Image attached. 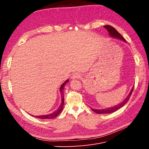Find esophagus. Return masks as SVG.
Returning a JSON list of instances; mask_svg holds the SVG:
<instances>
[{
  "mask_svg": "<svg viewBox=\"0 0 149 149\" xmlns=\"http://www.w3.org/2000/svg\"><path fill=\"white\" fill-rule=\"evenodd\" d=\"M79 78H80V74L76 73H74L71 76V79H78Z\"/></svg>",
  "mask_w": 149,
  "mask_h": 149,
  "instance_id": "1",
  "label": "esophagus"
}]
</instances>
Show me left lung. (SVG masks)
<instances>
[{"instance_id": "obj_1", "label": "left lung", "mask_w": 149, "mask_h": 149, "mask_svg": "<svg viewBox=\"0 0 149 149\" xmlns=\"http://www.w3.org/2000/svg\"><path fill=\"white\" fill-rule=\"evenodd\" d=\"M104 28H106L107 30V31H109V35L111 36V37L123 40H124V41L125 42V39L123 37H122L120 34L113 27V26H112L111 25H105ZM133 89H134V87H132L131 91H130V93L129 94V95L126 97V98H125V100L123 102L120 103L118 105H117L114 107L107 108V109H91L94 112H95L96 113H97V114H109V113H111V112H114L116 111L117 110L119 109L120 107H122L125 105V104L126 102H127L128 100H129V98L132 93Z\"/></svg>"}]
</instances>
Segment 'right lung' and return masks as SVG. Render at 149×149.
I'll return each mask as SVG.
<instances>
[{
    "instance_id": "right-lung-1",
    "label": "right lung",
    "mask_w": 149,
    "mask_h": 149,
    "mask_svg": "<svg viewBox=\"0 0 149 149\" xmlns=\"http://www.w3.org/2000/svg\"><path fill=\"white\" fill-rule=\"evenodd\" d=\"M68 82V79H67L65 82H64L62 84V85L60 87V92L62 94V100H61V103L60 104V106L58 107V109L55 111L53 113H51L49 114H47V115H42V116H35L37 118H39V119H54L56 118V117L59 115V114L61 112V111L63 110V105H64V96L63 95V89L64 88L65 85L66 83ZM35 117V116H34Z\"/></svg>"
}]
</instances>
